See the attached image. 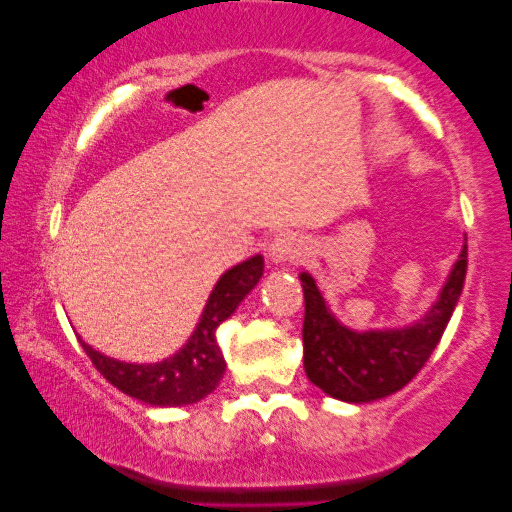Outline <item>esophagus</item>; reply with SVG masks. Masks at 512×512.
Segmentation results:
<instances>
[{"mask_svg": "<svg viewBox=\"0 0 512 512\" xmlns=\"http://www.w3.org/2000/svg\"><path fill=\"white\" fill-rule=\"evenodd\" d=\"M268 251L275 263H296L305 254V242L296 233H279L272 237Z\"/></svg>", "mask_w": 512, "mask_h": 512, "instance_id": "obj_1", "label": "esophagus"}]
</instances>
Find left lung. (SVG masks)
I'll use <instances>...</instances> for the list:
<instances>
[{"mask_svg": "<svg viewBox=\"0 0 512 512\" xmlns=\"http://www.w3.org/2000/svg\"><path fill=\"white\" fill-rule=\"evenodd\" d=\"M466 268L468 247L461 249L438 300L422 319L405 328L363 333L342 326L333 317L314 279L303 272V363L310 382L347 403H370L403 389L443 338L464 289Z\"/></svg>", "mask_w": 512, "mask_h": 512, "instance_id": "8db88e82", "label": "left lung"}]
</instances>
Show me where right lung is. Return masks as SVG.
I'll return each mask as SVG.
<instances>
[{"instance_id": "right-lung-1", "label": "right lung", "mask_w": 512, "mask_h": 512, "mask_svg": "<svg viewBox=\"0 0 512 512\" xmlns=\"http://www.w3.org/2000/svg\"><path fill=\"white\" fill-rule=\"evenodd\" d=\"M261 275L263 256H251L223 272L207 300L200 324L195 326L186 345L170 359L158 363H125L95 352L86 342H81L83 352L90 356L100 375L132 398L160 408L198 403L200 398L212 394L226 373V359L216 345V328L235 312Z\"/></svg>"}]
</instances>
